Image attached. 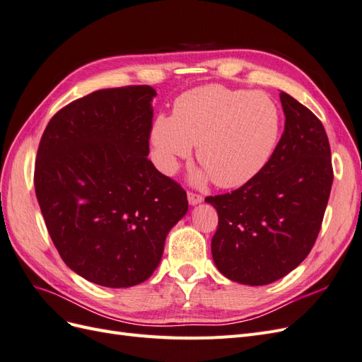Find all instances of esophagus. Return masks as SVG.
I'll list each match as a JSON object with an SVG mask.
<instances>
[{"mask_svg":"<svg viewBox=\"0 0 362 362\" xmlns=\"http://www.w3.org/2000/svg\"><path fill=\"white\" fill-rule=\"evenodd\" d=\"M187 199H189V204L190 205H196V204H201L204 201V198L201 194L198 193H193V192H189L187 193Z\"/></svg>","mask_w":362,"mask_h":362,"instance_id":"esophagus-1","label":"esophagus"}]
</instances>
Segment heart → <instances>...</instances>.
<instances>
[{
	"label": "heart",
	"instance_id": "b5f03b06",
	"mask_svg": "<svg viewBox=\"0 0 362 362\" xmlns=\"http://www.w3.org/2000/svg\"><path fill=\"white\" fill-rule=\"evenodd\" d=\"M275 101L266 93L210 84L182 93L173 115L157 116L151 129L158 168L172 173L198 145L204 173L216 185L235 189L264 169L279 139Z\"/></svg>",
	"mask_w": 362,
	"mask_h": 362
}]
</instances>
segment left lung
<instances>
[{
	"label": "left lung",
	"instance_id": "left-lung-1",
	"mask_svg": "<svg viewBox=\"0 0 362 362\" xmlns=\"http://www.w3.org/2000/svg\"><path fill=\"white\" fill-rule=\"evenodd\" d=\"M279 98L286 127L264 169L231 193L205 198L218 216L214 264L246 286L275 282L310 254L334 180L329 140L319 117L288 93Z\"/></svg>",
	"mask_w": 362,
	"mask_h": 362
}]
</instances>
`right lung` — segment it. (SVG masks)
Listing matches in <instances>:
<instances>
[{
  "label": "right lung",
  "instance_id": "right-lung-1",
  "mask_svg": "<svg viewBox=\"0 0 362 362\" xmlns=\"http://www.w3.org/2000/svg\"><path fill=\"white\" fill-rule=\"evenodd\" d=\"M151 86L103 89L63 107L40 139L35 189L54 246L84 279L110 288L146 281L187 193L148 158Z\"/></svg>",
  "mask_w": 362,
  "mask_h": 362
}]
</instances>
